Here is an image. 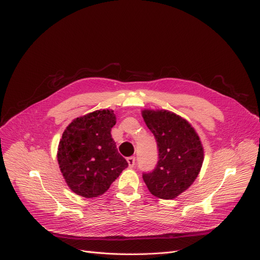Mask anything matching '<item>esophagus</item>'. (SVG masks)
<instances>
[{
    "label": "esophagus",
    "instance_id": "1",
    "mask_svg": "<svg viewBox=\"0 0 260 260\" xmlns=\"http://www.w3.org/2000/svg\"><path fill=\"white\" fill-rule=\"evenodd\" d=\"M127 163H128L129 168H134V166H135V158L134 157L127 158Z\"/></svg>",
    "mask_w": 260,
    "mask_h": 260
}]
</instances>
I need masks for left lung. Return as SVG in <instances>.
Returning a JSON list of instances; mask_svg holds the SVG:
<instances>
[{"mask_svg":"<svg viewBox=\"0 0 260 260\" xmlns=\"http://www.w3.org/2000/svg\"><path fill=\"white\" fill-rule=\"evenodd\" d=\"M142 115L159 149L157 167L143 179L153 196L176 198L197 179L204 162L203 144L190 123L171 111L145 109Z\"/></svg>","mask_w":260,"mask_h":260,"instance_id":"1","label":"left lung"}]
</instances>
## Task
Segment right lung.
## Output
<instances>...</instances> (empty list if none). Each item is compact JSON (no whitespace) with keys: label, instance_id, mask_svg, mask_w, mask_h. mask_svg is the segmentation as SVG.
Returning a JSON list of instances; mask_svg holds the SVG:
<instances>
[{"label":"right lung","instance_id":"1","mask_svg":"<svg viewBox=\"0 0 260 260\" xmlns=\"http://www.w3.org/2000/svg\"><path fill=\"white\" fill-rule=\"evenodd\" d=\"M116 123L113 110H97L74 118L57 147V162L66 184L75 194L98 197L109 189L128 163L111 136Z\"/></svg>","mask_w":260,"mask_h":260}]
</instances>
